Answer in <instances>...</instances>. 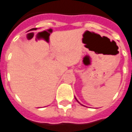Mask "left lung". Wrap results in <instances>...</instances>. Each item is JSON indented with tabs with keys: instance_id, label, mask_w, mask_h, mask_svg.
<instances>
[{
	"instance_id": "obj_1",
	"label": "left lung",
	"mask_w": 132,
	"mask_h": 132,
	"mask_svg": "<svg viewBox=\"0 0 132 132\" xmlns=\"http://www.w3.org/2000/svg\"><path fill=\"white\" fill-rule=\"evenodd\" d=\"M76 100H77V99H76ZM77 101H78V100H77Z\"/></svg>"
}]
</instances>
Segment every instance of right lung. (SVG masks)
<instances>
[{"instance_id":"obj_1","label":"right lung","mask_w":132,"mask_h":132,"mask_svg":"<svg viewBox=\"0 0 132 132\" xmlns=\"http://www.w3.org/2000/svg\"><path fill=\"white\" fill-rule=\"evenodd\" d=\"M36 29H31V30H36Z\"/></svg>"}]
</instances>
